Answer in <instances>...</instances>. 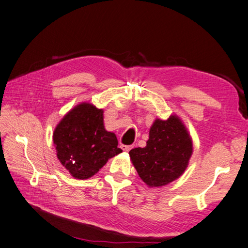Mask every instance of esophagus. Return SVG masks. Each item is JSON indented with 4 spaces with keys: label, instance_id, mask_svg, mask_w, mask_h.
<instances>
[{
    "label": "esophagus",
    "instance_id": "esophagus-1",
    "mask_svg": "<svg viewBox=\"0 0 248 248\" xmlns=\"http://www.w3.org/2000/svg\"><path fill=\"white\" fill-rule=\"evenodd\" d=\"M121 148L123 149V151H125V152H128L129 150L132 148V146H125V145H122V146H121Z\"/></svg>",
    "mask_w": 248,
    "mask_h": 248
}]
</instances>
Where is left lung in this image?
Segmentation results:
<instances>
[{
    "label": "left lung",
    "instance_id": "obj_1",
    "mask_svg": "<svg viewBox=\"0 0 248 248\" xmlns=\"http://www.w3.org/2000/svg\"><path fill=\"white\" fill-rule=\"evenodd\" d=\"M192 139L177 115L168 120L157 118L150 127L144 148L129 151L130 160L140 178L149 187H161L175 181L188 167Z\"/></svg>",
    "mask_w": 248,
    "mask_h": 248
}]
</instances>
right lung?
<instances>
[{
  "mask_svg": "<svg viewBox=\"0 0 248 248\" xmlns=\"http://www.w3.org/2000/svg\"><path fill=\"white\" fill-rule=\"evenodd\" d=\"M52 140L60 162L79 180L91 178L122 152L116 134L104 127L103 109L89 102H80L67 112L57 124Z\"/></svg>",
  "mask_w": 248,
  "mask_h": 248,
  "instance_id": "1",
  "label": "right lung"
}]
</instances>
